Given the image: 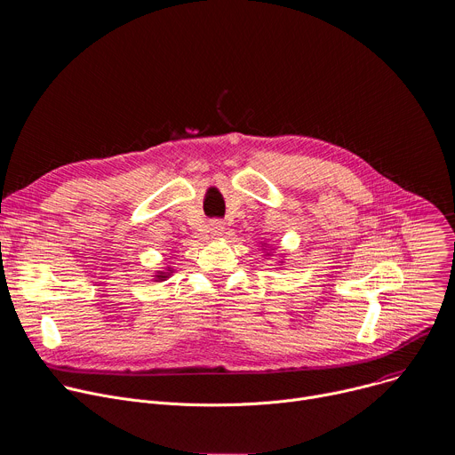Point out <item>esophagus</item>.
Masks as SVG:
<instances>
[{
	"label": "esophagus",
	"instance_id": "obj_1",
	"mask_svg": "<svg viewBox=\"0 0 455 455\" xmlns=\"http://www.w3.org/2000/svg\"><path fill=\"white\" fill-rule=\"evenodd\" d=\"M208 228H210V234L214 237H220L223 234V223L221 221H212Z\"/></svg>",
	"mask_w": 455,
	"mask_h": 455
}]
</instances>
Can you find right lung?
<instances>
[{
	"label": "right lung",
	"mask_w": 455,
	"mask_h": 455,
	"mask_svg": "<svg viewBox=\"0 0 455 455\" xmlns=\"http://www.w3.org/2000/svg\"><path fill=\"white\" fill-rule=\"evenodd\" d=\"M163 278H168V275H164V272H159V275H157V280H163Z\"/></svg>",
	"instance_id": "obj_1"
}]
</instances>
